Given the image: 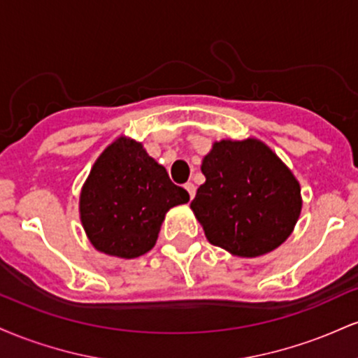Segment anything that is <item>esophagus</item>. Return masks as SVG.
<instances>
[{"instance_id":"1","label":"esophagus","mask_w":358,"mask_h":358,"mask_svg":"<svg viewBox=\"0 0 358 358\" xmlns=\"http://www.w3.org/2000/svg\"><path fill=\"white\" fill-rule=\"evenodd\" d=\"M185 190L188 192V196H190V200L193 199V196H195V192H196V188H195V185H193L192 182L185 183Z\"/></svg>"}]
</instances>
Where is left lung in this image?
Returning <instances> with one entry per match:
<instances>
[{"label":"left lung","mask_w":358,"mask_h":358,"mask_svg":"<svg viewBox=\"0 0 358 358\" xmlns=\"http://www.w3.org/2000/svg\"><path fill=\"white\" fill-rule=\"evenodd\" d=\"M190 203L205 237L234 256L268 254L293 232L301 213V188L278 155L259 139H222L203 158Z\"/></svg>","instance_id":"left-lung-1"}]
</instances>
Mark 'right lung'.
I'll return each instance as SVG.
<instances>
[{"mask_svg":"<svg viewBox=\"0 0 358 358\" xmlns=\"http://www.w3.org/2000/svg\"><path fill=\"white\" fill-rule=\"evenodd\" d=\"M190 200L141 143L117 138L102 151L80 192V220L101 252L134 259L153 249L166 212Z\"/></svg>","mask_w":358,"mask_h":358,"instance_id":"add662e5","label":"right lung"}]
</instances>
